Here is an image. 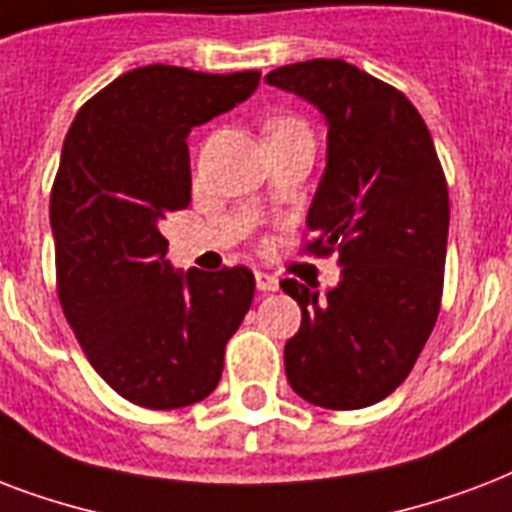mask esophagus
<instances>
[{
    "label": "esophagus",
    "mask_w": 512,
    "mask_h": 512,
    "mask_svg": "<svg viewBox=\"0 0 512 512\" xmlns=\"http://www.w3.org/2000/svg\"><path fill=\"white\" fill-rule=\"evenodd\" d=\"M256 288L264 293L277 291V288H280V280H277L275 275H267V272H256Z\"/></svg>",
    "instance_id": "esophagus-1"
}]
</instances>
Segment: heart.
Returning a JSON list of instances; mask_svg holds the SVG:
<instances>
[{
	"mask_svg": "<svg viewBox=\"0 0 512 512\" xmlns=\"http://www.w3.org/2000/svg\"><path fill=\"white\" fill-rule=\"evenodd\" d=\"M277 125H285V120H280V122H272V128H277ZM269 128V130H272Z\"/></svg>",
	"mask_w": 512,
	"mask_h": 512,
	"instance_id": "heart-1",
	"label": "heart"
}]
</instances>
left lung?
I'll return each instance as SVG.
<instances>
[{"label": "left lung", "instance_id": "obj_1", "mask_svg": "<svg viewBox=\"0 0 512 512\" xmlns=\"http://www.w3.org/2000/svg\"><path fill=\"white\" fill-rule=\"evenodd\" d=\"M264 79L326 120V170L307 227L310 251L339 248L342 264L323 293L280 283L301 307L285 376L315 406H374L414 368L441 310L449 189L433 138L406 95L339 58Z\"/></svg>", "mask_w": 512, "mask_h": 512}]
</instances>
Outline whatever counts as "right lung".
Instances as JSON below:
<instances>
[{
  "instance_id": "add662e5",
  "label": "right lung",
  "mask_w": 512,
  "mask_h": 512,
  "mask_svg": "<svg viewBox=\"0 0 512 512\" xmlns=\"http://www.w3.org/2000/svg\"><path fill=\"white\" fill-rule=\"evenodd\" d=\"M256 87L259 71L141 66L93 95L63 141L50 197L58 299L90 366L136 406L208 398L251 307V269H173L160 224L189 205L186 136Z\"/></svg>"
}]
</instances>
